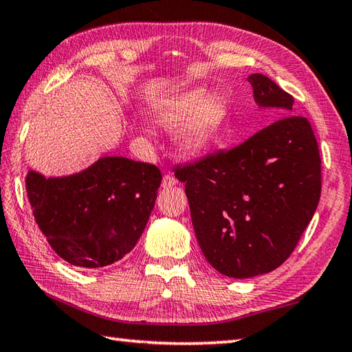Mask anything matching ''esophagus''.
Here are the masks:
<instances>
[{"mask_svg":"<svg viewBox=\"0 0 352 352\" xmlns=\"http://www.w3.org/2000/svg\"><path fill=\"white\" fill-rule=\"evenodd\" d=\"M176 184H177L176 177L171 175H166L162 179V188H171V186H175Z\"/></svg>","mask_w":352,"mask_h":352,"instance_id":"obj_1","label":"esophagus"}]
</instances>
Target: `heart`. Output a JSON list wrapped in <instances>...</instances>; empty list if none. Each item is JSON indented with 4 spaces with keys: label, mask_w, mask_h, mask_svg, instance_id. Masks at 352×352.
I'll return each instance as SVG.
<instances>
[{
    "label": "heart",
    "mask_w": 352,
    "mask_h": 352,
    "mask_svg": "<svg viewBox=\"0 0 352 352\" xmlns=\"http://www.w3.org/2000/svg\"><path fill=\"white\" fill-rule=\"evenodd\" d=\"M152 119L158 126L175 129L173 142L179 153L199 156L220 143L229 104L223 96L197 87L156 107Z\"/></svg>",
    "instance_id": "1"
}]
</instances>
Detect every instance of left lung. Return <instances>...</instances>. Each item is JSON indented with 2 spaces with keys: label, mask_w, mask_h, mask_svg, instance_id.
Wrapping results in <instances>:
<instances>
[{
  "label": "left lung",
  "mask_w": 352,
  "mask_h": 352,
  "mask_svg": "<svg viewBox=\"0 0 352 352\" xmlns=\"http://www.w3.org/2000/svg\"><path fill=\"white\" fill-rule=\"evenodd\" d=\"M259 108L283 116L230 151L175 168L206 261L248 278L278 268L296 247L321 197V156L294 98L262 74L248 76Z\"/></svg>",
  "instance_id": "left-lung-1"
}]
</instances>
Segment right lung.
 <instances>
[{"mask_svg": "<svg viewBox=\"0 0 352 352\" xmlns=\"http://www.w3.org/2000/svg\"><path fill=\"white\" fill-rule=\"evenodd\" d=\"M161 171L153 164L104 156L80 173L25 186L34 220L61 259L82 270L120 261L135 247L155 206Z\"/></svg>", "mask_w": 352, "mask_h": 352, "instance_id": "obj_1", "label": "right lung"}]
</instances>
